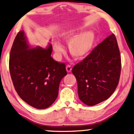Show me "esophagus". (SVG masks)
<instances>
[{
	"instance_id": "obj_1",
	"label": "esophagus",
	"mask_w": 134,
	"mask_h": 134,
	"mask_svg": "<svg viewBox=\"0 0 134 134\" xmlns=\"http://www.w3.org/2000/svg\"><path fill=\"white\" fill-rule=\"evenodd\" d=\"M66 71L68 72H71V71H72V68L70 65H67L66 67Z\"/></svg>"
}]
</instances>
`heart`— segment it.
Listing matches in <instances>:
<instances>
[{"label": "heart", "instance_id": "b5f03b06", "mask_svg": "<svg viewBox=\"0 0 134 134\" xmlns=\"http://www.w3.org/2000/svg\"><path fill=\"white\" fill-rule=\"evenodd\" d=\"M82 30L76 27H71L63 31L61 34L62 40L68 43V50L75 59L83 60L87 57L94 48L96 35L93 31L82 32ZM53 47L57 54L65 52V48L58 41L53 43Z\"/></svg>", "mask_w": 134, "mask_h": 134}]
</instances>
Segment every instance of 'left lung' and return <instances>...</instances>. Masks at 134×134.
<instances>
[{
	"label": "left lung",
	"mask_w": 134,
	"mask_h": 134,
	"mask_svg": "<svg viewBox=\"0 0 134 134\" xmlns=\"http://www.w3.org/2000/svg\"><path fill=\"white\" fill-rule=\"evenodd\" d=\"M121 66L116 38L111 34L73 67L80 100L93 106L107 99L118 85Z\"/></svg>",
	"instance_id": "1"
}]
</instances>
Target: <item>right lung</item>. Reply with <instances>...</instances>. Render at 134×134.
<instances>
[{
	"label": "right lung",
	"mask_w": 134,
	"mask_h": 134,
	"mask_svg": "<svg viewBox=\"0 0 134 134\" xmlns=\"http://www.w3.org/2000/svg\"><path fill=\"white\" fill-rule=\"evenodd\" d=\"M52 46L32 47L23 30L14 40L10 51L9 68L16 92L27 104L44 109L55 102L60 81L67 74L64 63L51 57Z\"/></svg>",
	"instance_id": "1"
}]
</instances>
